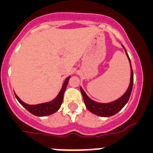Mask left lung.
<instances>
[{
    "label": "left lung",
    "mask_w": 153,
    "mask_h": 153,
    "mask_svg": "<svg viewBox=\"0 0 153 153\" xmlns=\"http://www.w3.org/2000/svg\"><path fill=\"white\" fill-rule=\"evenodd\" d=\"M123 47L124 50H125V52L126 53V56L129 59V61L130 63V67H131V77H130V83H129V86L127 89L126 92L124 93L122 97L119 98L117 100L113 101L111 102H108V103H100V102H97L95 101L92 100L91 99L86 95V93L84 92V90L82 89V87H80V91L82 95H83V101H84V103L86 105V108L88 109V110H90L91 113H93V114L97 115V116H100V117H108L113 116L116 113H118L120 110L123 109L126 104L127 103L128 100H129V97L131 95V92L132 90V86H133V72H132V66H131V62L130 59L129 57V55L127 53L126 51L125 47Z\"/></svg>",
    "instance_id": "obj_1"
}]
</instances>
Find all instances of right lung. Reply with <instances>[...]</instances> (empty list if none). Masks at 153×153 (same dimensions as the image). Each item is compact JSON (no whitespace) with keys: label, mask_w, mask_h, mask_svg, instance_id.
<instances>
[{"label":"right lung","mask_w":153,"mask_h":153,"mask_svg":"<svg viewBox=\"0 0 153 153\" xmlns=\"http://www.w3.org/2000/svg\"><path fill=\"white\" fill-rule=\"evenodd\" d=\"M70 76H68L67 79H65L64 83H63V86H62V88L60 90L59 94L51 102L36 104V105H28V104L23 102L21 99L16 95L15 93L14 94H15V97L17 100H18V102L30 113L35 115V116H37V117H46V116H49V115L56 113L58 109L60 108L62 102H63V94H64V92L66 90V88H67V85L68 83V81L70 79Z\"/></svg>","instance_id":"right-lung-1"}]
</instances>
